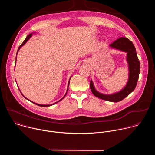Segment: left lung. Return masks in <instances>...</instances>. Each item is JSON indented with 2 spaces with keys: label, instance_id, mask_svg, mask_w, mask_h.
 <instances>
[{
  "label": "left lung",
  "instance_id": "obj_1",
  "mask_svg": "<svg viewBox=\"0 0 155 155\" xmlns=\"http://www.w3.org/2000/svg\"><path fill=\"white\" fill-rule=\"evenodd\" d=\"M109 46L112 49L126 53V61L129 71L127 81L122 90L113 94H105L99 92L95 88L92 80L90 81V89L97 97L110 102H117L124 99L134 90L140 74V62L134 44L127 38L121 37Z\"/></svg>",
  "mask_w": 155,
  "mask_h": 155
}]
</instances>
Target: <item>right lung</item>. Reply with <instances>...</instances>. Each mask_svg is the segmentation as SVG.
I'll return each instance as SVG.
<instances>
[{
    "mask_svg": "<svg viewBox=\"0 0 155 155\" xmlns=\"http://www.w3.org/2000/svg\"><path fill=\"white\" fill-rule=\"evenodd\" d=\"M36 32H32V33H31V34H30L29 35H28V36H27V37L26 38V39L25 40V41L22 43V44L19 47V48H18V51H17V53H16V58H17V54H18V51H19V49L23 47V45H25V44H26V43L30 39V38L32 36V34H35ZM71 77H72V76L71 77V78H69V82H68V88H67V91H66V93H65V95H64V96L62 98V99H61L59 101H57L56 102H55V103H54V104H47V105H45V104H37V103H35V102H32V101H30L29 99H27L23 94H22V93H21V91H20V90H19V91L21 92V93L22 94V95H23V96L24 97H25L26 99H28V100H29V101H31V102H32V103H34V104H36V105H38V106H40V107H49V106H51V105H54V104H56V103H58V102H59V101H61V100H62L64 97H65V95H66V94H67V93H68V90H69V83H70V80H71Z\"/></svg>",
    "mask_w": 155,
    "mask_h": 155,
    "instance_id": "obj_1",
    "label": "right lung"
}]
</instances>
